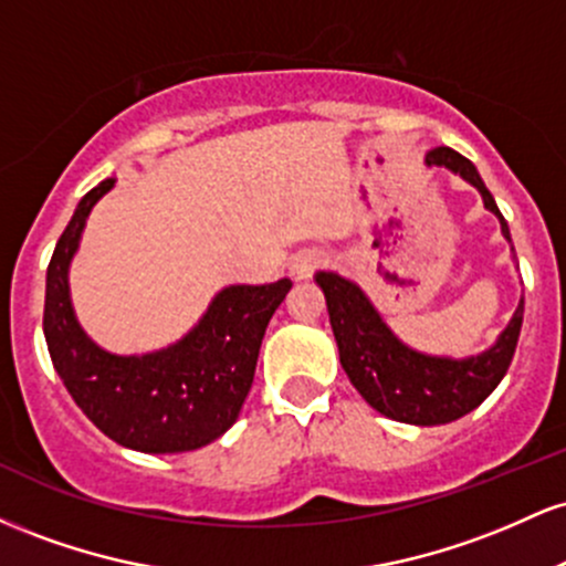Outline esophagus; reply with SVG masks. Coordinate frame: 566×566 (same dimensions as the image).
Wrapping results in <instances>:
<instances>
[{
  "label": "esophagus",
  "instance_id": "1",
  "mask_svg": "<svg viewBox=\"0 0 566 566\" xmlns=\"http://www.w3.org/2000/svg\"><path fill=\"white\" fill-rule=\"evenodd\" d=\"M327 261H329L327 252L319 250V247H311V250L297 252V255L292 258L290 271L295 279H308L314 271H319L322 265H327Z\"/></svg>",
  "mask_w": 566,
  "mask_h": 566
}]
</instances>
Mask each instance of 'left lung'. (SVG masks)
Instances as JSON below:
<instances>
[{
	"mask_svg": "<svg viewBox=\"0 0 566 566\" xmlns=\"http://www.w3.org/2000/svg\"><path fill=\"white\" fill-rule=\"evenodd\" d=\"M426 165L450 167L452 172L463 175L471 186H476L482 191L484 207L495 212L503 237L511 242L509 223L500 216L495 199L486 191L476 167L463 154L439 146L428 151ZM316 282L327 297L329 324H333L340 365L348 380L365 396L367 405L386 418L412 426L452 423L482 405L509 373L518 333H522L524 301L518 303L516 314L495 346L471 359L454 361L418 354L396 340L378 311L369 305L365 292L348 279L319 271Z\"/></svg>",
	"mask_w": 566,
	"mask_h": 566,
	"instance_id": "left-lung-1",
	"label": "left lung"
}]
</instances>
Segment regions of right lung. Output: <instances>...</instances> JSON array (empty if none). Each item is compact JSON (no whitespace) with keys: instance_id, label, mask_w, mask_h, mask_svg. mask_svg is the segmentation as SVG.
Here are the masks:
<instances>
[{"instance_id":"add662e5","label":"right lung","mask_w":566,"mask_h":566,"mask_svg":"<svg viewBox=\"0 0 566 566\" xmlns=\"http://www.w3.org/2000/svg\"><path fill=\"white\" fill-rule=\"evenodd\" d=\"M114 178L87 191L57 239L44 290V340L71 399L116 444L138 452H188L210 444L239 418L271 316L292 282L237 284L212 301L175 346L114 356L87 340L69 303V263L90 210Z\"/></svg>"}]
</instances>
